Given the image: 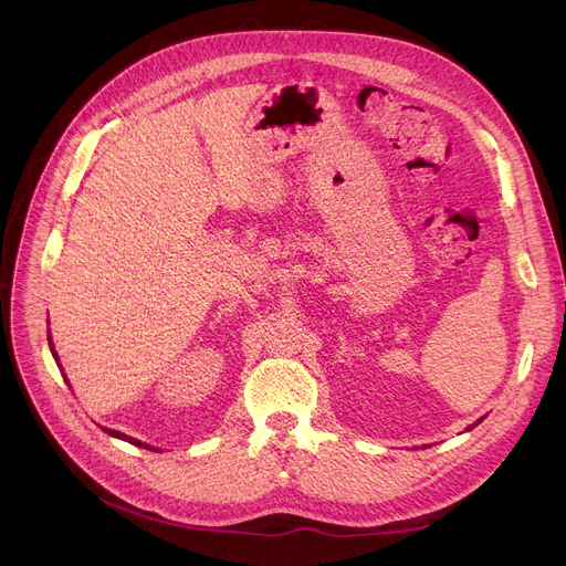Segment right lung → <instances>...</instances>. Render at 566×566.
Returning <instances> with one entry per match:
<instances>
[{"label":"right lung","mask_w":566,"mask_h":566,"mask_svg":"<svg viewBox=\"0 0 566 566\" xmlns=\"http://www.w3.org/2000/svg\"><path fill=\"white\" fill-rule=\"evenodd\" d=\"M52 346V344H50ZM52 355H54V360H56V353L52 350ZM105 433H109V436H116V438H122V440H128V442H133V444H137V448H146V450H151L148 448V444H144V442H139V440H135V438H128L126 433H118V431H109V429H105Z\"/></svg>","instance_id":"add662e5"}]
</instances>
